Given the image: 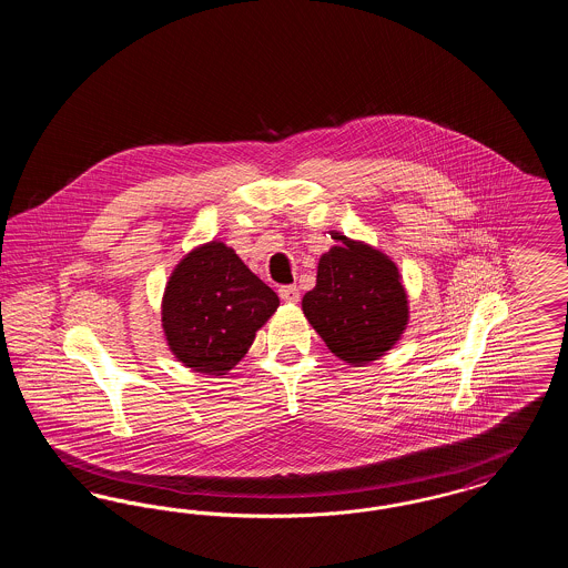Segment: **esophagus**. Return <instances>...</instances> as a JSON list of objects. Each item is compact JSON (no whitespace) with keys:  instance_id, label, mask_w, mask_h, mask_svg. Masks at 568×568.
Here are the masks:
<instances>
[{"instance_id":"esophagus-1","label":"esophagus","mask_w":568,"mask_h":568,"mask_svg":"<svg viewBox=\"0 0 568 568\" xmlns=\"http://www.w3.org/2000/svg\"><path fill=\"white\" fill-rule=\"evenodd\" d=\"M278 296H281L283 302L296 304L297 300H300V292H297L296 285H283V287L278 290Z\"/></svg>"}]
</instances>
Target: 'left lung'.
<instances>
[{
	"label": "left lung",
	"mask_w": 568,
	"mask_h": 568,
	"mask_svg": "<svg viewBox=\"0 0 568 568\" xmlns=\"http://www.w3.org/2000/svg\"><path fill=\"white\" fill-rule=\"evenodd\" d=\"M336 244L320 257L317 285L302 297L308 324L325 347L352 366L371 364L403 338L408 297L389 255L329 232Z\"/></svg>",
	"instance_id": "obj_1"
}]
</instances>
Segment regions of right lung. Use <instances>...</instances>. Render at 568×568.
I'll return each mask as SVG.
<instances>
[{"instance_id": "1", "label": "right lung", "mask_w": 568, "mask_h": 568, "mask_svg": "<svg viewBox=\"0 0 568 568\" xmlns=\"http://www.w3.org/2000/svg\"><path fill=\"white\" fill-rule=\"evenodd\" d=\"M278 308V296L223 241L197 244L162 297L168 349L193 373L227 375Z\"/></svg>"}]
</instances>
